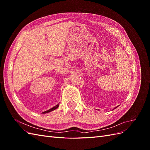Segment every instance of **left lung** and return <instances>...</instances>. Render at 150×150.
<instances>
[{"mask_svg": "<svg viewBox=\"0 0 150 150\" xmlns=\"http://www.w3.org/2000/svg\"><path fill=\"white\" fill-rule=\"evenodd\" d=\"M117 107H115V108H114V109H113V110H115V108H117Z\"/></svg>", "mask_w": 150, "mask_h": 150, "instance_id": "obj_1", "label": "left lung"}]
</instances>
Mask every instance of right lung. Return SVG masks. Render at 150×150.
<instances>
[{"label":"right lung","mask_w":150,"mask_h":150,"mask_svg":"<svg viewBox=\"0 0 150 150\" xmlns=\"http://www.w3.org/2000/svg\"><path fill=\"white\" fill-rule=\"evenodd\" d=\"M59 104H57L56 106H54L53 108H51L50 109V110H47V111H44V112H42V114H45V113H48V112H51V111H54V110H55L56 109H57L58 107H59Z\"/></svg>","instance_id":"add662e5"}]
</instances>
